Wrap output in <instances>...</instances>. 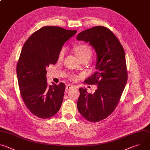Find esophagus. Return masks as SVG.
<instances>
[{
  "label": "esophagus",
  "instance_id": "34e87169",
  "mask_svg": "<svg viewBox=\"0 0 150 150\" xmlns=\"http://www.w3.org/2000/svg\"><path fill=\"white\" fill-rule=\"evenodd\" d=\"M74 85H71V84H67V85H66V89L67 90H69V89H71V88L72 87H73Z\"/></svg>",
  "mask_w": 150,
  "mask_h": 150
}]
</instances>
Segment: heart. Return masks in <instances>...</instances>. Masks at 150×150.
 Masks as SVG:
<instances>
[{
  "label": "heart",
  "mask_w": 150,
  "mask_h": 150,
  "mask_svg": "<svg viewBox=\"0 0 150 150\" xmlns=\"http://www.w3.org/2000/svg\"><path fill=\"white\" fill-rule=\"evenodd\" d=\"M75 52H76V53L79 59H81V58H82L85 56H91V49L87 46L84 45H80L76 46L75 48ZM65 49H63L60 50V52L59 54V57H58V59L59 60H61L63 59V57H64V56H65ZM71 78L72 79L75 80L77 78V77L75 75H72Z\"/></svg>",
  "instance_id": "1"
}]
</instances>
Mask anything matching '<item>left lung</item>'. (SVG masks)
<instances>
[{"label": "left lung", "instance_id": "8db88e82", "mask_svg": "<svg viewBox=\"0 0 150 150\" xmlns=\"http://www.w3.org/2000/svg\"><path fill=\"white\" fill-rule=\"evenodd\" d=\"M76 40L88 42L95 50L97 71L85 82L97 86L93 94L79 88L78 110L88 121L97 122L114 111L125 88L127 79L125 51L115 35L104 27L83 31Z\"/></svg>", "mask_w": 150, "mask_h": 150}]
</instances>
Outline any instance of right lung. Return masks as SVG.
<instances>
[{
    "label": "right lung",
    "instance_id": "right-lung-1",
    "mask_svg": "<svg viewBox=\"0 0 150 150\" xmlns=\"http://www.w3.org/2000/svg\"><path fill=\"white\" fill-rule=\"evenodd\" d=\"M76 30L59 27H44L34 33L25 41L16 67L19 88L23 101L35 116L47 119L59 110L65 85H49L46 68L57 62L65 42Z\"/></svg>",
    "mask_w": 150,
    "mask_h": 150
}]
</instances>
